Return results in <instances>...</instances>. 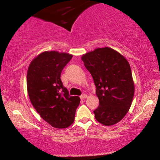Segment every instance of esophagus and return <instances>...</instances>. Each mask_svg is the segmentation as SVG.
Returning <instances> with one entry per match:
<instances>
[{
    "mask_svg": "<svg viewBox=\"0 0 160 160\" xmlns=\"http://www.w3.org/2000/svg\"><path fill=\"white\" fill-rule=\"evenodd\" d=\"M87 98V95H86V94H82V95L80 96V98L82 100H84V99H85V98Z\"/></svg>",
    "mask_w": 160,
    "mask_h": 160,
    "instance_id": "obj_1",
    "label": "esophagus"
}]
</instances>
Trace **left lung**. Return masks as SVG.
Instances as JSON below:
<instances>
[{
	"mask_svg": "<svg viewBox=\"0 0 160 160\" xmlns=\"http://www.w3.org/2000/svg\"><path fill=\"white\" fill-rule=\"evenodd\" d=\"M84 66L92 76L99 106L95 119L106 126L117 124L128 112L135 87L128 61L109 47L98 48L83 54Z\"/></svg>",
	"mask_w": 160,
	"mask_h": 160,
	"instance_id": "1",
	"label": "left lung"
}]
</instances>
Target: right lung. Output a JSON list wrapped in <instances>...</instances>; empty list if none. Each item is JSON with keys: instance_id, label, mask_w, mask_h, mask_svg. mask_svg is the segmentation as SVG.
Instances as JSON below:
<instances>
[{"instance_id": "obj_1", "label": "right lung", "mask_w": 160, "mask_h": 160, "mask_svg": "<svg viewBox=\"0 0 160 160\" xmlns=\"http://www.w3.org/2000/svg\"><path fill=\"white\" fill-rule=\"evenodd\" d=\"M73 55L56 51L42 52L30 62L27 87L30 102L38 114L55 128L69 127L80 103L78 96H71L60 76Z\"/></svg>"}]
</instances>
